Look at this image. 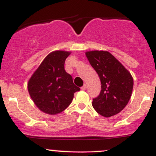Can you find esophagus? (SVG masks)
I'll return each instance as SVG.
<instances>
[{"label":"esophagus","mask_w":156,"mask_h":156,"mask_svg":"<svg viewBox=\"0 0 156 156\" xmlns=\"http://www.w3.org/2000/svg\"><path fill=\"white\" fill-rule=\"evenodd\" d=\"M80 89H81L82 90H86V89H87V84H83V86Z\"/></svg>","instance_id":"obj_1"}]
</instances>
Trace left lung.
Wrapping results in <instances>:
<instances>
[{
    "instance_id": "8db88e82",
    "label": "left lung",
    "mask_w": 156,
    "mask_h": 156,
    "mask_svg": "<svg viewBox=\"0 0 156 156\" xmlns=\"http://www.w3.org/2000/svg\"><path fill=\"white\" fill-rule=\"evenodd\" d=\"M101 82V91L92 101V106L101 115L110 117L122 110L131 97L133 80L130 73L108 51L86 53Z\"/></svg>"
}]
</instances>
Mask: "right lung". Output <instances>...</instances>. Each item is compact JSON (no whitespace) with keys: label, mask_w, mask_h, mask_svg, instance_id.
Returning <instances> with one entry per match:
<instances>
[{"label":"right lung","mask_w":156,"mask_h":156,"mask_svg":"<svg viewBox=\"0 0 156 156\" xmlns=\"http://www.w3.org/2000/svg\"><path fill=\"white\" fill-rule=\"evenodd\" d=\"M70 52L55 51L48 54L32 75L28 90L34 103L42 112L57 114L72 102L74 93L80 91L72 76L64 69V62Z\"/></svg>","instance_id":"right-lung-1"}]
</instances>
